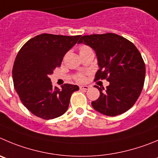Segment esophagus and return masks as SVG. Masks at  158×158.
Instances as JSON below:
<instances>
[{
    "instance_id": "obj_1",
    "label": "esophagus",
    "mask_w": 158,
    "mask_h": 158,
    "mask_svg": "<svg viewBox=\"0 0 158 158\" xmlns=\"http://www.w3.org/2000/svg\"><path fill=\"white\" fill-rule=\"evenodd\" d=\"M79 89H83V90H87L89 89V86H79Z\"/></svg>"
}]
</instances>
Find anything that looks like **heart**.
<instances>
[{"instance_id":"1","label":"heart","mask_w":158,"mask_h":158,"mask_svg":"<svg viewBox=\"0 0 158 158\" xmlns=\"http://www.w3.org/2000/svg\"><path fill=\"white\" fill-rule=\"evenodd\" d=\"M90 48H88V47H86V46H82L80 48V49H79V51H87V50H89ZM76 79H77L79 82H82V81L84 80V77L82 76V75H79V76H77V78H76Z\"/></svg>"}]
</instances>
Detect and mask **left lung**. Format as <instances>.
<instances>
[{
  "mask_svg": "<svg viewBox=\"0 0 158 158\" xmlns=\"http://www.w3.org/2000/svg\"><path fill=\"white\" fill-rule=\"evenodd\" d=\"M78 44L95 51L99 70L95 80L106 79L107 89L95 86L100 97L91 103L98 112L116 116L130 109L143 87L146 67L140 53L126 38L114 33L82 36Z\"/></svg>",
  "mask_w": 158,
  "mask_h": 158,
  "instance_id": "8db88e82",
  "label": "left lung"
}]
</instances>
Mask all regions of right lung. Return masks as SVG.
I'll return each mask as SVG.
<instances>
[{
  "instance_id": "1",
  "label": "right lung",
  "mask_w": 158,
  "mask_h": 158,
  "mask_svg": "<svg viewBox=\"0 0 158 158\" xmlns=\"http://www.w3.org/2000/svg\"><path fill=\"white\" fill-rule=\"evenodd\" d=\"M80 36L44 33L27 41L18 53L12 69L15 89L34 115L48 120L68 110L71 96L79 87L69 83L53 87L49 76Z\"/></svg>"
}]
</instances>
